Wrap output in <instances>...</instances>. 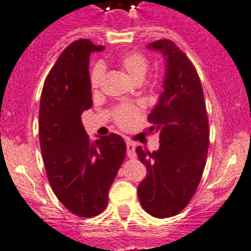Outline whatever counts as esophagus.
Segmentation results:
<instances>
[{
  "mask_svg": "<svg viewBox=\"0 0 251 251\" xmlns=\"http://www.w3.org/2000/svg\"><path fill=\"white\" fill-rule=\"evenodd\" d=\"M126 155L129 158H135L136 152H135V144L130 143V141H126Z\"/></svg>",
  "mask_w": 251,
  "mask_h": 251,
  "instance_id": "esophagus-1",
  "label": "esophagus"
}]
</instances>
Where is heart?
Listing matches in <instances>:
<instances>
[{
  "label": "heart",
  "mask_w": 251,
  "mask_h": 251,
  "mask_svg": "<svg viewBox=\"0 0 251 251\" xmlns=\"http://www.w3.org/2000/svg\"><path fill=\"white\" fill-rule=\"evenodd\" d=\"M117 64L130 76L133 80L141 81L148 72L150 61L148 57L139 51H129L118 57ZM103 79V69L101 66H95L90 74V84L94 90L101 86ZM143 103L125 102L118 105L113 111V122L123 129H129L138 123L143 111Z\"/></svg>",
  "instance_id": "b5f03b06"
}]
</instances>
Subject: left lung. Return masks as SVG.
Segmentation results:
<instances>
[{
    "label": "left lung",
    "mask_w": 251,
    "mask_h": 251,
    "mask_svg": "<svg viewBox=\"0 0 251 251\" xmlns=\"http://www.w3.org/2000/svg\"><path fill=\"white\" fill-rule=\"evenodd\" d=\"M149 47L162 52L167 71L160 101L148 117L149 133L157 134L160 149L136 148L148 171L138 197L146 212L165 218L179 213L197 192L209 150V120L201 81L187 54L167 39Z\"/></svg>",
    "instance_id": "1"
}]
</instances>
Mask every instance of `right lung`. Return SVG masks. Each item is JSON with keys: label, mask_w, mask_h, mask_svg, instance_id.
Masks as SVG:
<instances>
[{"label": "right lung", "mask_w": 251, "mask_h": 251, "mask_svg": "<svg viewBox=\"0 0 251 251\" xmlns=\"http://www.w3.org/2000/svg\"><path fill=\"white\" fill-rule=\"evenodd\" d=\"M103 46L89 39L63 50L45 79L39 110V139L47 179L57 199L80 217L106 209L108 190L126 157V146L111 133L91 141L81 112L93 105L89 57Z\"/></svg>", "instance_id": "right-lung-1"}]
</instances>
